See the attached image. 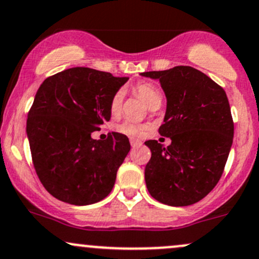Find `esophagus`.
<instances>
[{"label": "esophagus", "instance_id": "esophagus-1", "mask_svg": "<svg viewBox=\"0 0 259 259\" xmlns=\"http://www.w3.org/2000/svg\"><path fill=\"white\" fill-rule=\"evenodd\" d=\"M130 144H132L133 148H138V146H140L143 143H141L140 140H137V139H130Z\"/></svg>", "mask_w": 259, "mask_h": 259}]
</instances>
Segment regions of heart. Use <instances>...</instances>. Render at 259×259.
<instances>
[{"instance_id": "1", "label": "heart", "mask_w": 259, "mask_h": 259, "mask_svg": "<svg viewBox=\"0 0 259 259\" xmlns=\"http://www.w3.org/2000/svg\"><path fill=\"white\" fill-rule=\"evenodd\" d=\"M135 92L140 97V99L148 105L149 108L157 107V105H161L162 102V94L160 92V89L157 88L155 84L152 83H140L135 87ZM122 104V92H118V93L114 94V97L111 98L110 102V111L113 114H118L121 109ZM118 130L121 134L127 135V137H143L146 133L148 127L143 124H138L132 120H126L121 122L118 126Z\"/></svg>"}]
</instances>
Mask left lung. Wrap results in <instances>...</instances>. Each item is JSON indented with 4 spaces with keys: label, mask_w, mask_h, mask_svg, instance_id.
Wrapping results in <instances>:
<instances>
[{
    "label": "left lung",
    "mask_w": 259,
    "mask_h": 259,
    "mask_svg": "<svg viewBox=\"0 0 259 259\" xmlns=\"http://www.w3.org/2000/svg\"><path fill=\"white\" fill-rule=\"evenodd\" d=\"M140 75L160 81L166 97L161 137L145 141L151 159L145 182L155 200L189 206L202 200L221 179L233 141V120L225 91L205 73L187 65Z\"/></svg>",
    "instance_id": "1"
}]
</instances>
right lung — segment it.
<instances>
[{"label": "right lung", "mask_w": 259, "mask_h": 259, "mask_svg": "<svg viewBox=\"0 0 259 259\" xmlns=\"http://www.w3.org/2000/svg\"><path fill=\"white\" fill-rule=\"evenodd\" d=\"M129 78L74 67L47 78L27 119L34 168L45 189L70 205H92L110 194L118 168L130 151L129 139L92 133L110 120V102Z\"/></svg>", "instance_id": "obj_1"}]
</instances>
